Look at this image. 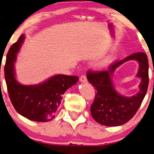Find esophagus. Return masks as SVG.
<instances>
[{
  "label": "esophagus",
  "mask_w": 154,
  "mask_h": 154,
  "mask_svg": "<svg viewBox=\"0 0 154 154\" xmlns=\"http://www.w3.org/2000/svg\"><path fill=\"white\" fill-rule=\"evenodd\" d=\"M79 80H80L81 82H87V77H86L85 75H82L80 77V78H79Z\"/></svg>",
  "instance_id": "1"
}]
</instances>
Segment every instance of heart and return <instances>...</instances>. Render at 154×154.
Masks as SVG:
<instances>
[{"label": "heart", "instance_id": "heart-1", "mask_svg": "<svg viewBox=\"0 0 154 154\" xmlns=\"http://www.w3.org/2000/svg\"><path fill=\"white\" fill-rule=\"evenodd\" d=\"M109 62H110V60L109 59H106V60H105L103 61V63H101V66H103V67H106V65H107L108 63H109Z\"/></svg>", "mask_w": 154, "mask_h": 154}]
</instances>
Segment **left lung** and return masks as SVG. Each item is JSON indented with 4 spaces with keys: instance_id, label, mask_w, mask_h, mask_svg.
Here are the masks:
<instances>
[{
    "instance_id": "left-lung-1",
    "label": "left lung",
    "mask_w": 154,
    "mask_h": 154,
    "mask_svg": "<svg viewBox=\"0 0 154 154\" xmlns=\"http://www.w3.org/2000/svg\"><path fill=\"white\" fill-rule=\"evenodd\" d=\"M131 60L138 61L140 69L137 75L142 82L138 93L132 97H125L115 91L111 76L120 64ZM87 77L97 91L91 106V113L94 120L106 126L122 125L133 118L146 96L149 86L148 58L145 53H133L123 60L110 64L106 69L88 70Z\"/></svg>"
}]
</instances>
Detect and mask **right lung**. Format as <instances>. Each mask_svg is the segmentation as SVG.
Masks as SVG:
<instances>
[{"label":"right lung","instance_id":"right-lung-1","mask_svg":"<svg viewBox=\"0 0 154 154\" xmlns=\"http://www.w3.org/2000/svg\"><path fill=\"white\" fill-rule=\"evenodd\" d=\"M24 38L22 34L10 47L6 57L4 72L9 97L16 111L22 116L36 122L50 121L55 118L63 94L78 82L79 77L58 75L38 85H20L15 77L14 63Z\"/></svg>","mask_w":154,"mask_h":154}]
</instances>
